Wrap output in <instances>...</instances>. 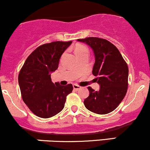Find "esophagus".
Wrapping results in <instances>:
<instances>
[{
  "label": "esophagus",
  "mask_w": 150,
  "mask_h": 150,
  "mask_svg": "<svg viewBox=\"0 0 150 150\" xmlns=\"http://www.w3.org/2000/svg\"><path fill=\"white\" fill-rule=\"evenodd\" d=\"M73 88H74V90H79L80 88H81V86H79V85H76V84H74L73 85Z\"/></svg>",
  "instance_id": "34e87169"
}]
</instances>
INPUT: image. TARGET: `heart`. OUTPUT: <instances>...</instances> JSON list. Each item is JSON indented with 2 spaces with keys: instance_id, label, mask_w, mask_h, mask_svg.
Masks as SVG:
<instances>
[{
  "instance_id": "b5f03b06",
  "label": "heart",
  "mask_w": 150,
  "mask_h": 150,
  "mask_svg": "<svg viewBox=\"0 0 150 150\" xmlns=\"http://www.w3.org/2000/svg\"><path fill=\"white\" fill-rule=\"evenodd\" d=\"M75 52L76 54V55L79 54H84V53H88V50L86 46H85L84 45H79L76 48Z\"/></svg>"
}]
</instances>
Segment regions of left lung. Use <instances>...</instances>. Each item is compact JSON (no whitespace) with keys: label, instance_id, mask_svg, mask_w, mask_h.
<instances>
[{"label":"left lung","instance_id":"1","mask_svg":"<svg viewBox=\"0 0 150 150\" xmlns=\"http://www.w3.org/2000/svg\"><path fill=\"white\" fill-rule=\"evenodd\" d=\"M91 48L95 56L92 74L100 86L99 91L88 86L89 96L83 104L88 110L99 114L110 113L127 94L129 69L118 49L104 38L88 37L78 39Z\"/></svg>","mask_w":150,"mask_h":150}]
</instances>
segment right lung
Segmentation results:
<instances>
[{
	"mask_svg": "<svg viewBox=\"0 0 150 150\" xmlns=\"http://www.w3.org/2000/svg\"><path fill=\"white\" fill-rule=\"evenodd\" d=\"M72 41H54L38 46L28 56L18 74L22 99L35 115L50 118L64 107L71 83L62 86L51 81V74L59 67V59Z\"/></svg>",
	"mask_w": 150,
	"mask_h": 150,
	"instance_id": "add662e5",
	"label": "right lung"
}]
</instances>
